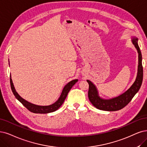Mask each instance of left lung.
I'll use <instances>...</instances> for the list:
<instances>
[{"mask_svg":"<svg viewBox=\"0 0 147 147\" xmlns=\"http://www.w3.org/2000/svg\"><path fill=\"white\" fill-rule=\"evenodd\" d=\"M133 45L138 53V68L137 76L134 82L130 86V88L125 93L117 97L110 99H104L99 96L96 86L90 80H87L89 84L88 98L92 104L96 108L100 110L115 111L125 107L131 100L134 95L139 90L143 80V67L142 64V54L138 45V39L133 37L131 40Z\"/></svg>","mask_w":147,"mask_h":147,"instance_id":"obj_1","label":"left lung"}]
</instances>
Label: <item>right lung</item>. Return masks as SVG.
<instances>
[{
	"label": "right lung",
	"mask_w": 147,
	"mask_h": 147,
	"mask_svg": "<svg viewBox=\"0 0 147 147\" xmlns=\"http://www.w3.org/2000/svg\"><path fill=\"white\" fill-rule=\"evenodd\" d=\"M78 81V79H74L71 81H70L66 85L64 86V88L62 90V93L61 94V96L59 97V99L55 102L52 105H48V106H40V105H37L33 104H31V103L26 101L22 97H21L19 94L16 92L15 88L14 86L13 81L11 79V77L10 75V85H11V90L14 95L15 96L16 98L17 99L19 102H20L22 105L26 107L27 109L31 112H32L34 113H40V114H46L51 113L56 111L60 108L64 102V100L66 99V97L68 95V93H69V90L71 89L73 86Z\"/></svg>",
	"instance_id": "obj_1"
}]
</instances>
